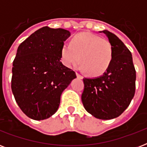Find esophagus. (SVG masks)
<instances>
[{"label":"esophagus","instance_id":"esophagus-1","mask_svg":"<svg viewBox=\"0 0 147 147\" xmlns=\"http://www.w3.org/2000/svg\"><path fill=\"white\" fill-rule=\"evenodd\" d=\"M76 76H77V77H78V78H82V76H81V75L79 73H78V72H76Z\"/></svg>","mask_w":147,"mask_h":147}]
</instances>
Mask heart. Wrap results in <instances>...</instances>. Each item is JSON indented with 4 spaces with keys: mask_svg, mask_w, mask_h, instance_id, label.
<instances>
[{
    "mask_svg": "<svg viewBox=\"0 0 147 147\" xmlns=\"http://www.w3.org/2000/svg\"><path fill=\"white\" fill-rule=\"evenodd\" d=\"M113 47L109 40L91 33L76 34L61 49V61L66 67L79 62L80 69L92 76H100L109 69L113 60Z\"/></svg>",
    "mask_w": 147,
    "mask_h": 147,
    "instance_id": "heart-1",
    "label": "heart"
}]
</instances>
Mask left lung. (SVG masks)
Here are the masks:
<instances>
[{
  "instance_id": "left-lung-1",
  "label": "left lung",
  "mask_w": 147,
  "mask_h": 147,
  "mask_svg": "<svg viewBox=\"0 0 147 147\" xmlns=\"http://www.w3.org/2000/svg\"><path fill=\"white\" fill-rule=\"evenodd\" d=\"M113 47V60L101 76L83 78L82 100L85 110L98 119L120 116L131 102L136 88V70L127 47L114 33L102 31Z\"/></svg>"
}]
</instances>
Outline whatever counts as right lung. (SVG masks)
Here are the masks:
<instances>
[{
    "instance_id": "add662e5",
    "label": "right lung",
    "mask_w": 147,
    "mask_h": 147,
    "mask_svg": "<svg viewBox=\"0 0 147 147\" xmlns=\"http://www.w3.org/2000/svg\"><path fill=\"white\" fill-rule=\"evenodd\" d=\"M69 36L64 29L44 26L17 49L11 89L20 108L30 118L40 121L55 114L62 92L76 78V72L60 61L61 49Z\"/></svg>"
}]
</instances>
